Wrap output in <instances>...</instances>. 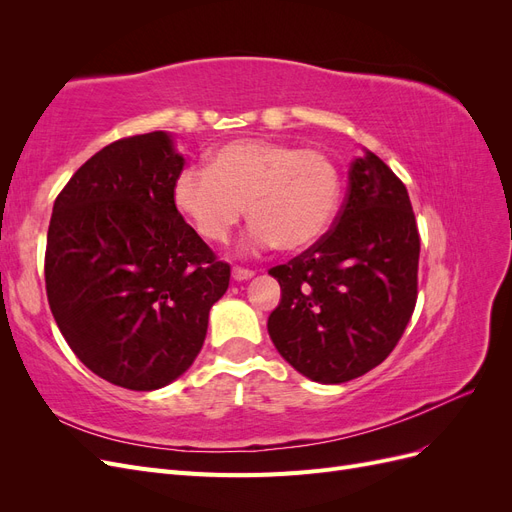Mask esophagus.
Segmentation results:
<instances>
[{"instance_id": "esophagus-1", "label": "esophagus", "mask_w": 512, "mask_h": 512, "mask_svg": "<svg viewBox=\"0 0 512 512\" xmlns=\"http://www.w3.org/2000/svg\"><path fill=\"white\" fill-rule=\"evenodd\" d=\"M232 277H235L237 282H245V280H250V277H254V271L243 269V267H235V269H232Z\"/></svg>"}]
</instances>
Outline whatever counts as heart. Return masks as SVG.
<instances>
[{
	"mask_svg": "<svg viewBox=\"0 0 512 512\" xmlns=\"http://www.w3.org/2000/svg\"><path fill=\"white\" fill-rule=\"evenodd\" d=\"M342 192L335 160L320 149L277 141H235L207 168H183L173 203L200 239L226 243L243 218L254 224L247 243L299 252L329 230Z\"/></svg>",
	"mask_w": 512,
	"mask_h": 512,
	"instance_id": "1",
	"label": "heart"
}]
</instances>
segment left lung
I'll list each match as a JSON object with an SVG mask.
<instances>
[{
    "instance_id": "8db88e82",
    "label": "left lung",
    "mask_w": 512,
    "mask_h": 512,
    "mask_svg": "<svg viewBox=\"0 0 512 512\" xmlns=\"http://www.w3.org/2000/svg\"><path fill=\"white\" fill-rule=\"evenodd\" d=\"M421 239L406 185L365 149L324 237L269 269L282 301L267 322L273 344L305 378L342 384L393 352L416 305Z\"/></svg>"
}]
</instances>
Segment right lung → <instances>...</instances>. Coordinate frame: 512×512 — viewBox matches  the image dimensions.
Returning a JSON list of instances; mask_svg holds the SVG:
<instances>
[{
  "label": "right lung",
  "instance_id": "1",
  "mask_svg": "<svg viewBox=\"0 0 512 512\" xmlns=\"http://www.w3.org/2000/svg\"><path fill=\"white\" fill-rule=\"evenodd\" d=\"M183 156L158 130L91 156L59 192L46 235V297L81 363L130 391L177 380L203 348L230 265L173 203Z\"/></svg>",
  "mask_w": 512,
  "mask_h": 512
}]
</instances>
